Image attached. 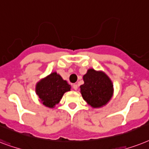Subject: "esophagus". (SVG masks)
Instances as JSON below:
<instances>
[{"instance_id":"esophagus-1","label":"esophagus","mask_w":149,"mask_h":149,"mask_svg":"<svg viewBox=\"0 0 149 149\" xmlns=\"http://www.w3.org/2000/svg\"><path fill=\"white\" fill-rule=\"evenodd\" d=\"M78 84H73V88H74V90H77V89H78Z\"/></svg>"}]
</instances>
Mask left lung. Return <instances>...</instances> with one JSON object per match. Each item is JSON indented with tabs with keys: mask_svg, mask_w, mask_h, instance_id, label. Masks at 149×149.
Listing matches in <instances>:
<instances>
[{
	"mask_svg": "<svg viewBox=\"0 0 149 149\" xmlns=\"http://www.w3.org/2000/svg\"><path fill=\"white\" fill-rule=\"evenodd\" d=\"M84 84L80 86L81 94L87 104L94 108L108 104L114 93L113 83L102 71L89 68L83 76Z\"/></svg>",
	"mask_w": 149,
	"mask_h": 149,
	"instance_id": "8db88e82",
	"label": "left lung"
}]
</instances>
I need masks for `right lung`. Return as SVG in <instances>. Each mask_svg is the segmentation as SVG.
Instances as JSON below:
<instances>
[{
  "mask_svg": "<svg viewBox=\"0 0 149 149\" xmlns=\"http://www.w3.org/2000/svg\"><path fill=\"white\" fill-rule=\"evenodd\" d=\"M71 85L56 71L37 82L35 92L44 105L53 108L60 102L65 92L71 91Z\"/></svg>",
  "mask_w": 149,
  "mask_h": 149,
  "instance_id": "add662e5",
  "label": "right lung"
}]
</instances>
